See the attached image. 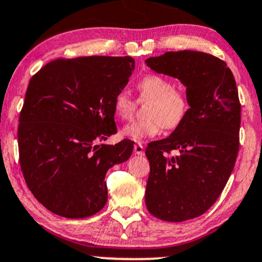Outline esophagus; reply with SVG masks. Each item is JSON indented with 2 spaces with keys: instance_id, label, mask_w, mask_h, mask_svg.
<instances>
[{
  "instance_id": "34e87169",
  "label": "esophagus",
  "mask_w": 262,
  "mask_h": 262,
  "mask_svg": "<svg viewBox=\"0 0 262 262\" xmlns=\"http://www.w3.org/2000/svg\"><path fill=\"white\" fill-rule=\"evenodd\" d=\"M134 152L137 154L138 156H144L145 151H144V146H143V144H141V143L135 144V145H134Z\"/></svg>"
}]
</instances>
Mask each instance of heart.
Masks as SVG:
<instances>
[{
  "instance_id": "1",
  "label": "heart",
  "mask_w": 262,
  "mask_h": 262,
  "mask_svg": "<svg viewBox=\"0 0 262 262\" xmlns=\"http://www.w3.org/2000/svg\"><path fill=\"white\" fill-rule=\"evenodd\" d=\"M139 100H150L145 110V119L134 121L124 125L122 134L128 139L141 141L160 134L162 128L174 130L181 127L190 110V100L187 94L174 88L168 78L159 74H147L137 83ZM137 102L127 90H121L113 99V112L122 121L134 116Z\"/></svg>"
}]
</instances>
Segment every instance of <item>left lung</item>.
<instances>
[{
  "instance_id": "obj_1",
  "label": "left lung",
  "mask_w": 262,
  "mask_h": 262,
  "mask_svg": "<svg viewBox=\"0 0 262 262\" xmlns=\"http://www.w3.org/2000/svg\"><path fill=\"white\" fill-rule=\"evenodd\" d=\"M155 71L187 88L190 110L168 138L147 145L150 174L145 204L151 215L183 222L216 203L234 168L239 150L241 102L232 71L199 51L166 52L147 58ZM172 150H177L171 157Z\"/></svg>"
}]
</instances>
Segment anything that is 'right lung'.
<instances>
[{"mask_svg": "<svg viewBox=\"0 0 262 262\" xmlns=\"http://www.w3.org/2000/svg\"><path fill=\"white\" fill-rule=\"evenodd\" d=\"M134 58H57L28 85L18 127L25 183L56 215L85 219L107 201L106 172L130 157L134 143L99 144L117 133L113 99L134 71Z\"/></svg>", "mask_w": 262, "mask_h": 262, "instance_id": "add662e5", "label": "right lung"}]
</instances>
